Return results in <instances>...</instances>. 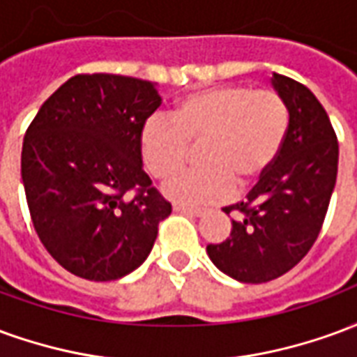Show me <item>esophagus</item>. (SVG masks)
Listing matches in <instances>:
<instances>
[{"label":"esophagus","mask_w":357,"mask_h":357,"mask_svg":"<svg viewBox=\"0 0 357 357\" xmlns=\"http://www.w3.org/2000/svg\"><path fill=\"white\" fill-rule=\"evenodd\" d=\"M174 212H181V214H191V216L201 218L206 214L204 208H195V206H185V204H174Z\"/></svg>","instance_id":"1"}]
</instances>
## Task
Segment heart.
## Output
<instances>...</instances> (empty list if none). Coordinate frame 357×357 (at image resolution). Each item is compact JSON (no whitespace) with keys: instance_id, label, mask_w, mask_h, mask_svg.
Masks as SVG:
<instances>
[{"instance_id":"heart-1","label":"heart","mask_w":357,"mask_h":357,"mask_svg":"<svg viewBox=\"0 0 357 357\" xmlns=\"http://www.w3.org/2000/svg\"><path fill=\"white\" fill-rule=\"evenodd\" d=\"M291 114L281 95L248 86H216L179 97L170 118H147L139 130V155L153 178L168 181L185 166L199 143V168L164 187L185 204L224 201L252 185L275 162L289 133Z\"/></svg>"}]
</instances>
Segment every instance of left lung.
I'll return each instance as SVG.
<instances>
[{
	"mask_svg": "<svg viewBox=\"0 0 357 357\" xmlns=\"http://www.w3.org/2000/svg\"><path fill=\"white\" fill-rule=\"evenodd\" d=\"M271 86L291 114L283 147L247 199L224 208L235 214L231 235L206 247L212 264L241 283L277 279L307 255L337 183L338 141L321 102L283 74L273 73Z\"/></svg>",
	"mask_w": 357,
	"mask_h": 357,
	"instance_id": "8db88e82",
	"label": "left lung"
}]
</instances>
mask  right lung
<instances>
[{
  "label": "right lung",
  "instance_id": "add662e5",
  "mask_svg": "<svg viewBox=\"0 0 357 357\" xmlns=\"http://www.w3.org/2000/svg\"><path fill=\"white\" fill-rule=\"evenodd\" d=\"M162 102L156 84L78 74L26 130L20 174L36 233L55 260L89 281L132 273L170 216L143 172L139 130ZM135 188L133 199L127 191Z\"/></svg>",
  "mask_w": 357,
  "mask_h": 357
}]
</instances>
